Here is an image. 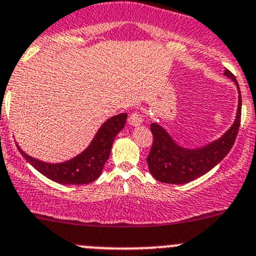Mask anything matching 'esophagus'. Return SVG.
<instances>
[{
	"instance_id": "esophagus-1",
	"label": "esophagus",
	"mask_w": 256,
	"mask_h": 256,
	"mask_svg": "<svg viewBox=\"0 0 256 256\" xmlns=\"http://www.w3.org/2000/svg\"><path fill=\"white\" fill-rule=\"evenodd\" d=\"M128 124L131 126H140L142 124V116L140 114V112H132V114L128 116Z\"/></svg>"
}]
</instances>
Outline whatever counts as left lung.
Instances as JSON below:
<instances>
[{
    "label": "left lung",
    "mask_w": 256,
    "mask_h": 256,
    "mask_svg": "<svg viewBox=\"0 0 256 256\" xmlns=\"http://www.w3.org/2000/svg\"><path fill=\"white\" fill-rule=\"evenodd\" d=\"M226 77L235 82L238 90V104L236 117L231 128L220 139L200 148H183L176 144L170 134L154 122L150 125L152 145L148 155V166L156 180L169 184H184L192 182L211 170L228 154L238 136L241 118V93L238 80L230 70H225Z\"/></svg>",
    "instance_id": "left-lung-1"
}]
</instances>
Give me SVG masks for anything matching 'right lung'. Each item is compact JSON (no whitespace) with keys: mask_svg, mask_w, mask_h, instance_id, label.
Returning a JSON list of instances; mask_svg holds the SVG:
<instances>
[{"mask_svg":"<svg viewBox=\"0 0 256 256\" xmlns=\"http://www.w3.org/2000/svg\"><path fill=\"white\" fill-rule=\"evenodd\" d=\"M128 114L110 117L102 124L90 144L77 156L63 163H46L30 156L18 148L22 156L38 172L60 184H87L98 178L111 152L116 135L125 128Z\"/></svg>","mask_w":256,"mask_h":256,"instance_id":"1","label":"right lung"}]
</instances>
